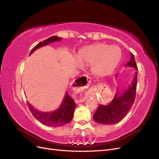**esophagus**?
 <instances>
[{
    "mask_svg": "<svg viewBox=\"0 0 159 159\" xmlns=\"http://www.w3.org/2000/svg\"><path fill=\"white\" fill-rule=\"evenodd\" d=\"M77 82H78V85L80 86V88H87L91 85V80L89 77L87 75H81L79 78L77 79ZM85 100V98H81L77 101V103L84 102Z\"/></svg>",
    "mask_w": 159,
    "mask_h": 159,
    "instance_id": "obj_1",
    "label": "esophagus"
}]
</instances>
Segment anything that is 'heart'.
Wrapping results in <instances>:
<instances>
[{
	"label": "heart",
	"mask_w": 159,
	"mask_h": 159,
	"mask_svg": "<svg viewBox=\"0 0 159 159\" xmlns=\"http://www.w3.org/2000/svg\"><path fill=\"white\" fill-rule=\"evenodd\" d=\"M121 51L115 45L98 43L89 46L79 53L78 65L91 64V71L98 76L112 74L121 59Z\"/></svg>",
	"instance_id": "b5f03b06"
}]
</instances>
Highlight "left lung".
<instances>
[{
    "label": "left lung",
    "mask_w": 159,
    "mask_h": 159,
    "mask_svg": "<svg viewBox=\"0 0 159 159\" xmlns=\"http://www.w3.org/2000/svg\"><path fill=\"white\" fill-rule=\"evenodd\" d=\"M131 55V59L127 66L136 70L131 84L122 93L119 92L117 90L114 98L109 104L99 105L93 115V119L96 123L103 125H113L121 121L125 117L134 103L136 95L138 68L134 55L132 53Z\"/></svg>",
    "instance_id": "1"
}]
</instances>
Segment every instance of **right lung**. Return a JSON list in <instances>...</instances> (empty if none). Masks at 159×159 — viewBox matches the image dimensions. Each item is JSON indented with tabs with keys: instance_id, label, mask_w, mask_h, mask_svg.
<instances>
[{
	"instance_id": "1",
	"label": "right lung",
	"mask_w": 159,
	"mask_h": 159,
	"mask_svg": "<svg viewBox=\"0 0 159 159\" xmlns=\"http://www.w3.org/2000/svg\"><path fill=\"white\" fill-rule=\"evenodd\" d=\"M62 39L61 38L56 36H52L44 41L40 42L34 46L31 50L30 55L36 49L40 47L46 46L50 43L54 42H58ZM29 109L38 121L46 126L53 127L63 126L66 124L69 123L74 116V113L75 107V103L71 96L66 92L60 107L53 112H42L40 111L34 107L29 103H27Z\"/></svg>"
}]
</instances>
